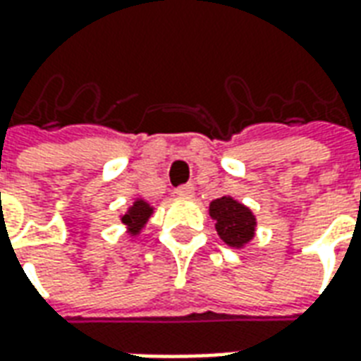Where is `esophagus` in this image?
Listing matches in <instances>:
<instances>
[{"label": "esophagus", "instance_id": "1", "mask_svg": "<svg viewBox=\"0 0 361 361\" xmlns=\"http://www.w3.org/2000/svg\"><path fill=\"white\" fill-rule=\"evenodd\" d=\"M193 191H195L193 183H188V185H181V188L176 189V195L178 197H193Z\"/></svg>", "mask_w": 361, "mask_h": 361}]
</instances>
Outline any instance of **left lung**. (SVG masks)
<instances>
[{"mask_svg": "<svg viewBox=\"0 0 361 361\" xmlns=\"http://www.w3.org/2000/svg\"><path fill=\"white\" fill-rule=\"evenodd\" d=\"M211 219L216 222L220 240L230 247H243L255 235V216L245 204L238 203L232 197L214 199L209 207Z\"/></svg>", "mask_w": 361, "mask_h": 361, "instance_id": "1", "label": "left lung"}]
</instances>
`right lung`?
<instances>
[{"instance_id": "obj_1", "label": "right lung", "mask_w": 361, "mask_h": 361, "mask_svg": "<svg viewBox=\"0 0 361 361\" xmlns=\"http://www.w3.org/2000/svg\"><path fill=\"white\" fill-rule=\"evenodd\" d=\"M150 214H152V207H150L147 201L137 199V201L129 207V211L121 216V222L127 226V232H129V234L137 235L142 230V226L147 224V220L150 219Z\"/></svg>"}]
</instances>
